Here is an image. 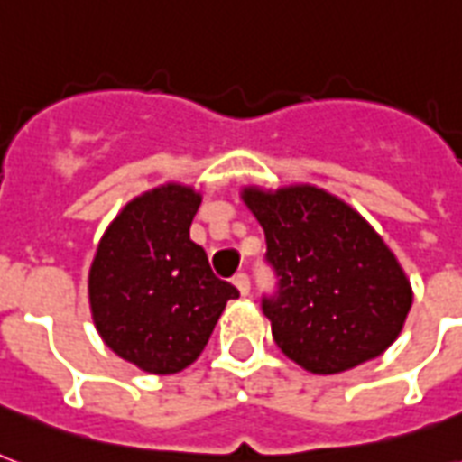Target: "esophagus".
Masks as SVG:
<instances>
[{"label":"esophagus","mask_w":462,"mask_h":462,"mask_svg":"<svg viewBox=\"0 0 462 462\" xmlns=\"http://www.w3.org/2000/svg\"><path fill=\"white\" fill-rule=\"evenodd\" d=\"M232 282H235V288L239 290V295H242V297L249 295V290H252L249 275H246V273H237V275H235V281H232Z\"/></svg>","instance_id":"esophagus-1"}]
</instances>
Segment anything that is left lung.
Segmentation results:
<instances>
[{"label":"left lung","mask_w":462,"mask_h":462,"mask_svg":"<svg viewBox=\"0 0 462 462\" xmlns=\"http://www.w3.org/2000/svg\"><path fill=\"white\" fill-rule=\"evenodd\" d=\"M266 235L278 290L263 297L275 345L311 374H340L388 350L412 307L395 254L357 210L311 184L242 189Z\"/></svg>","instance_id":"obj_1"}]
</instances>
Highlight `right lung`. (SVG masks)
I'll return each instance as SVG.
<instances>
[{
  "instance_id": "add662e5",
  "label": "right lung",
  "mask_w": 462,
  "mask_h": 462,
  "mask_svg": "<svg viewBox=\"0 0 462 462\" xmlns=\"http://www.w3.org/2000/svg\"><path fill=\"white\" fill-rule=\"evenodd\" d=\"M201 194L162 184L122 208L88 273L90 314L105 345L148 374L187 369L237 288L213 275L189 227Z\"/></svg>"
}]
</instances>
